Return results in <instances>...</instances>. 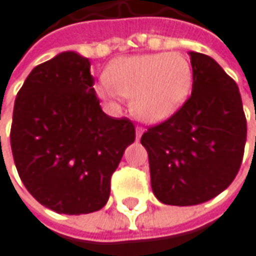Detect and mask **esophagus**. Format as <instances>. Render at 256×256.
Instances as JSON below:
<instances>
[{
    "mask_svg": "<svg viewBox=\"0 0 256 256\" xmlns=\"http://www.w3.org/2000/svg\"><path fill=\"white\" fill-rule=\"evenodd\" d=\"M143 132H144V128H136V140H140L142 134H143Z\"/></svg>",
    "mask_w": 256,
    "mask_h": 256,
    "instance_id": "esophagus-1",
    "label": "esophagus"
}]
</instances>
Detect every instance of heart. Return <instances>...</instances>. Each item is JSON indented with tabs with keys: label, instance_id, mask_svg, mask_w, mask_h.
<instances>
[{
	"label": "heart",
	"instance_id": "1",
	"mask_svg": "<svg viewBox=\"0 0 256 256\" xmlns=\"http://www.w3.org/2000/svg\"><path fill=\"white\" fill-rule=\"evenodd\" d=\"M106 82L97 84L102 98L130 97L132 112L146 123H162L188 102L194 70L180 52H144L117 57L107 66Z\"/></svg>",
	"mask_w": 256,
	"mask_h": 256
}]
</instances>
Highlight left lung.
I'll use <instances>...</instances> for the list:
<instances>
[{
	"label": "left lung",
	"mask_w": 256,
	"mask_h": 256,
	"mask_svg": "<svg viewBox=\"0 0 256 256\" xmlns=\"http://www.w3.org/2000/svg\"><path fill=\"white\" fill-rule=\"evenodd\" d=\"M189 56L192 96L140 139L149 154L152 190L164 205H199L224 192L238 173L246 142L236 83L212 57Z\"/></svg>",
	"instance_id": "obj_1"
}]
</instances>
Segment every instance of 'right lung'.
<instances>
[{"instance_id":"1","label":"right lung","mask_w":256,"mask_h":256,"mask_svg":"<svg viewBox=\"0 0 256 256\" xmlns=\"http://www.w3.org/2000/svg\"><path fill=\"white\" fill-rule=\"evenodd\" d=\"M93 84L88 58L64 51L34 67L16 98L10 139L18 174L57 214L106 205L112 174L136 139L128 118L102 110Z\"/></svg>"}]
</instances>
